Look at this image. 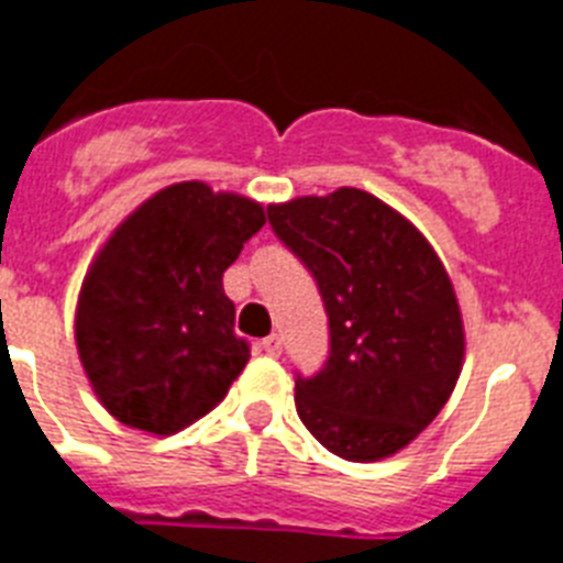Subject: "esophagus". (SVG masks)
I'll return each mask as SVG.
<instances>
[{
    "label": "esophagus",
    "mask_w": 563,
    "mask_h": 563,
    "mask_svg": "<svg viewBox=\"0 0 563 563\" xmlns=\"http://www.w3.org/2000/svg\"><path fill=\"white\" fill-rule=\"evenodd\" d=\"M260 346H263V352L266 354L277 357V354L283 352V338L280 334H268V338H263V343H260Z\"/></svg>",
    "instance_id": "34e87169"
}]
</instances>
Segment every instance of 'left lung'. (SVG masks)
<instances>
[{
  "label": "left lung",
  "instance_id": "obj_1",
  "mask_svg": "<svg viewBox=\"0 0 563 563\" xmlns=\"http://www.w3.org/2000/svg\"><path fill=\"white\" fill-rule=\"evenodd\" d=\"M268 223L318 280L329 314V361L297 375V415L338 457L395 455L438 418L464 366V320L441 257L361 188L268 206Z\"/></svg>",
  "mask_w": 563,
  "mask_h": 563
}]
</instances>
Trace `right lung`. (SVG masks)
<instances>
[{
    "label": "right lung",
    "instance_id": "1",
    "mask_svg": "<svg viewBox=\"0 0 563 563\" xmlns=\"http://www.w3.org/2000/svg\"><path fill=\"white\" fill-rule=\"evenodd\" d=\"M266 223L263 206L177 183L125 217L85 274L77 349L125 427L174 434L225 398L249 363L223 272Z\"/></svg>",
    "mask_w": 563,
    "mask_h": 563
}]
</instances>
